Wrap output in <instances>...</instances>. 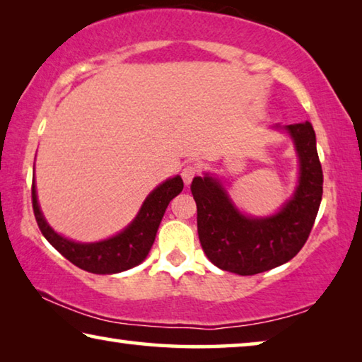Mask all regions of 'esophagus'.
Here are the masks:
<instances>
[{
	"label": "esophagus",
	"instance_id": "34e87169",
	"mask_svg": "<svg viewBox=\"0 0 362 362\" xmlns=\"http://www.w3.org/2000/svg\"><path fill=\"white\" fill-rule=\"evenodd\" d=\"M198 174H199V168L196 166V164H187V166L182 169V179L187 183V185H189V183H192V180Z\"/></svg>",
	"mask_w": 362,
	"mask_h": 362
}]
</instances>
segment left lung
Masks as SVG:
<instances>
[{
  "instance_id": "1",
  "label": "left lung",
  "mask_w": 362,
  "mask_h": 362,
  "mask_svg": "<svg viewBox=\"0 0 362 362\" xmlns=\"http://www.w3.org/2000/svg\"><path fill=\"white\" fill-rule=\"evenodd\" d=\"M300 158V180L276 216L250 218L238 212L212 177H194L192 194L198 209V235L214 265L250 276L283 265L308 240L322 198V168L310 121L286 126Z\"/></svg>"
}]
</instances>
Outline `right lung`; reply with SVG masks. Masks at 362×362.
I'll return each mask as SVG.
<instances>
[{
  "instance_id": "1",
  "label": "right lung",
  "mask_w": 362,
  "mask_h": 362,
  "mask_svg": "<svg viewBox=\"0 0 362 362\" xmlns=\"http://www.w3.org/2000/svg\"><path fill=\"white\" fill-rule=\"evenodd\" d=\"M183 189L179 175L161 183L145 199L142 209L124 231L100 243L81 244L65 240L46 223L36 199L35 182L32 183V203L36 223L46 240L73 265L95 274H113L139 265L148 255L155 241L158 226L168 206Z\"/></svg>"
}]
</instances>
